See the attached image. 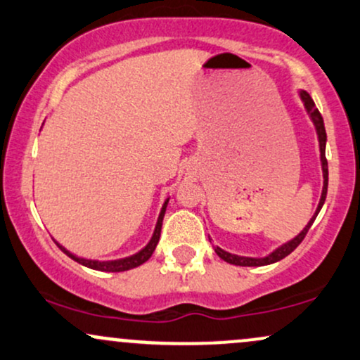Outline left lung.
I'll return each mask as SVG.
<instances>
[{"instance_id": "1", "label": "left lung", "mask_w": 360, "mask_h": 360, "mask_svg": "<svg viewBox=\"0 0 360 360\" xmlns=\"http://www.w3.org/2000/svg\"><path fill=\"white\" fill-rule=\"evenodd\" d=\"M300 98L301 101H303L304 108H307L309 118H311L313 125H315V130H316V135H318V143H320V160H321V171H323V189H321V198H320V203H318V208L315 214L311 217V220L308 221V225L304 226L301 232L296 235L295 238H291V240L283 243V245L278 247L276 250H272L269 255H266V257H242V255H235V254H230V252L220 249V247H214V252L218 254V257L225 260V262L229 264H233V266H243V267H257V266H267V264H274L278 262V260L284 259L286 255L291 254L292 250L296 249V247L300 245L301 242H303L304 235L308 233L309 226L313 225V221H315L316 214L320 213L321 206L325 203V198H326V189H328V162H326V157H325V146H326V131H325V125H323V118H321L320 111L315 106V101L311 100V96L307 93V91H300ZM212 240V238H210Z\"/></svg>"}]
</instances>
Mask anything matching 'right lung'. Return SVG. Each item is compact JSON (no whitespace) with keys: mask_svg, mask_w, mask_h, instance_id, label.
<instances>
[{"mask_svg":"<svg viewBox=\"0 0 360 360\" xmlns=\"http://www.w3.org/2000/svg\"><path fill=\"white\" fill-rule=\"evenodd\" d=\"M167 203H169V198L166 201H164L162 205V210H160L159 213V218H157V223H155V230L154 233H152V238L148 240V243L146 247H143L142 250H139L137 254L130 255V257H123V259H117V260H93V259H84V257H77V255H74L72 252H69L65 247H62L59 242L57 243V247L64 252L65 255H69L72 260H76V262L82 264V266L89 267V269H94V271H105V272H122V271H128V269H134V267H139L140 264L147 262L148 259H150V255L154 254L157 243H159V238H160V229H162V220H164V214H166V208H167Z\"/></svg>","mask_w":360,"mask_h":360,"instance_id":"add662e5","label":"right lung"}]
</instances>
